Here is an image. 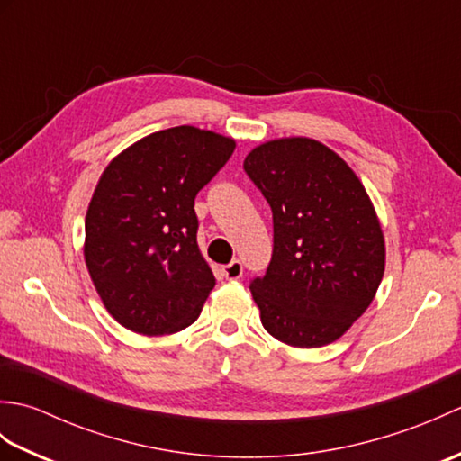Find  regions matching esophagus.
<instances>
[{
    "label": "esophagus",
    "instance_id": "obj_1",
    "mask_svg": "<svg viewBox=\"0 0 461 461\" xmlns=\"http://www.w3.org/2000/svg\"><path fill=\"white\" fill-rule=\"evenodd\" d=\"M221 276L228 279V281H238L241 276H243V266L240 259H233L230 261L228 266L221 267Z\"/></svg>",
    "mask_w": 461,
    "mask_h": 461
}]
</instances>
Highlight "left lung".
<instances>
[{
  "label": "left lung",
  "mask_w": 461,
  "mask_h": 461,
  "mask_svg": "<svg viewBox=\"0 0 461 461\" xmlns=\"http://www.w3.org/2000/svg\"><path fill=\"white\" fill-rule=\"evenodd\" d=\"M243 168L273 212L269 267L249 283L263 327L291 347H325L368 309L384 276L375 205L350 166L305 136L256 146Z\"/></svg>",
  "instance_id": "8db88e82"
}]
</instances>
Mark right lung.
<instances>
[{"label":"right lung","instance_id":"obj_1","mask_svg":"<svg viewBox=\"0 0 461 461\" xmlns=\"http://www.w3.org/2000/svg\"><path fill=\"white\" fill-rule=\"evenodd\" d=\"M236 150L195 126L144 136L101 174L85 218V263L106 311L146 337L200 317L215 277L198 248L194 200Z\"/></svg>","mask_w":461,"mask_h":461}]
</instances>
